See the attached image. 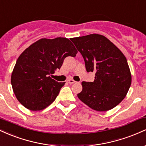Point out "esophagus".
Returning <instances> with one entry per match:
<instances>
[{"instance_id": "1", "label": "esophagus", "mask_w": 146, "mask_h": 146, "mask_svg": "<svg viewBox=\"0 0 146 146\" xmlns=\"http://www.w3.org/2000/svg\"><path fill=\"white\" fill-rule=\"evenodd\" d=\"M67 82L68 84H74V83L76 82H75V80H72V79H69V80H67Z\"/></svg>"}]
</instances>
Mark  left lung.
I'll use <instances>...</instances> for the list:
<instances>
[{"mask_svg": "<svg viewBox=\"0 0 146 146\" xmlns=\"http://www.w3.org/2000/svg\"><path fill=\"white\" fill-rule=\"evenodd\" d=\"M80 52L86 71L95 73L93 82H82L78 98L92 109L107 111L125 98L131 74L124 55L108 38L90 34L71 38Z\"/></svg>", "mask_w": 146, "mask_h": 146, "instance_id": "1", "label": "left lung"}]
</instances>
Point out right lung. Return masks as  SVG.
Wrapping results in <instances>:
<instances>
[{"label":"right lung","mask_w":146,"mask_h":146,"mask_svg":"<svg viewBox=\"0 0 146 146\" xmlns=\"http://www.w3.org/2000/svg\"><path fill=\"white\" fill-rule=\"evenodd\" d=\"M77 53L66 38H42L26 48L18 58L11 78L20 103L37 111L54 102L65 82H56L50 75L61 68L66 57H75Z\"/></svg>","instance_id":"obj_1"}]
</instances>
